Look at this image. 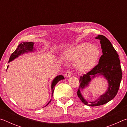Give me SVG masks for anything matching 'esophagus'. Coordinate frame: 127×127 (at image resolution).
Returning a JSON list of instances; mask_svg holds the SVG:
<instances>
[{
  "instance_id": "esophagus-1",
  "label": "esophagus",
  "mask_w": 127,
  "mask_h": 127,
  "mask_svg": "<svg viewBox=\"0 0 127 127\" xmlns=\"http://www.w3.org/2000/svg\"><path fill=\"white\" fill-rule=\"evenodd\" d=\"M71 75H72V72L69 71V70H68V71H67L65 73V76L66 78H68V77H70V76H71Z\"/></svg>"
}]
</instances>
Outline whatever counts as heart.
Masks as SVG:
<instances>
[{
  "instance_id": "heart-1",
  "label": "heart",
  "mask_w": 127,
  "mask_h": 127,
  "mask_svg": "<svg viewBox=\"0 0 127 127\" xmlns=\"http://www.w3.org/2000/svg\"><path fill=\"white\" fill-rule=\"evenodd\" d=\"M100 55L97 46L87 42L79 43L65 51L66 59L75 62L76 69L80 72H86L94 67Z\"/></svg>"
}]
</instances>
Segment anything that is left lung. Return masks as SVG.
Wrapping results in <instances>:
<instances>
[{
  "label": "left lung",
  "instance_id": "8db88e82",
  "mask_svg": "<svg viewBox=\"0 0 127 127\" xmlns=\"http://www.w3.org/2000/svg\"><path fill=\"white\" fill-rule=\"evenodd\" d=\"M96 39L100 41L102 55L101 56L98 64L92 69L79 78L80 86L77 91L79 99L85 105L96 106L106 104L117 95L122 78V68L119 55L112 44L105 36L98 35ZM102 76L108 83L107 91L93 102H89L83 97L81 92L86 87L89 86L92 79Z\"/></svg>",
  "mask_w": 127,
  "mask_h": 127
}]
</instances>
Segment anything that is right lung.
Masks as SVG:
<instances>
[{"mask_svg":"<svg viewBox=\"0 0 127 127\" xmlns=\"http://www.w3.org/2000/svg\"><path fill=\"white\" fill-rule=\"evenodd\" d=\"M33 45H34V42H21V44L18 45V47H17V48L16 49V50L11 55H10L9 59V62H8L9 63V62L13 61L15 59H16L17 58H18L19 56L24 54H25V53H28L30 52H33L34 51L36 50V49L33 47ZM8 68V65L7 68ZM64 79V76H62V75L57 76V77H55V78H54V79L52 81V82H51V93H52V96H53V94L54 92V90L55 86L57 84V83L59 81H61V80H62V79ZM51 99L50 100V101L48 103V104H47L46 106H47V105H48L49 103L51 102Z\"/></svg>","mask_w":127,"mask_h":127,"instance_id":"right-lung-1","label":"right lung"}]
</instances>
